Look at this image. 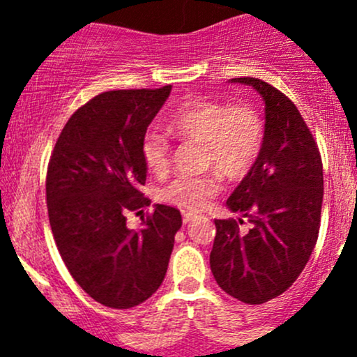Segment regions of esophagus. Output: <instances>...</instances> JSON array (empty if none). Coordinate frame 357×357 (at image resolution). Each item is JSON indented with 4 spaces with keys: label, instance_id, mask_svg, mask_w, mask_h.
Segmentation results:
<instances>
[{
    "label": "esophagus",
    "instance_id": "1",
    "mask_svg": "<svg viewBox=\"0 0 357 357\" xmlns=\"http://www.w3.org/2000/svg\"><path fill=\"white\" fill-rule=\"evenodd\" d=\"M195 219V214H192V212H186V214H183V221L185 222H190Z\"/></svg>",
    "mask_w": 357,
    "mask_h": 357
}]
</instances>
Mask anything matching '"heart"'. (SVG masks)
<instances>
[{"mask_svg":"<svg viewBox=\"0 0 357 357\" xmlns=\"http://www.w3.org/2000/svg\"><path fill=\"white\" fill-rule=\"evenodd\" d=\"M169 131L181 138L204 143L205 160L229 179L243 178L261 153L264 126L250 107H233L208 98H192L178 107L167 121ZM143 160L152 172L165 171L169 142L164 135L149 131L142 143ZM219 192L214 176H181L162 190V200L185 208L202 211Z\"/></svg>","mask_w":357,"mask_h":357,"instance_id":"obj_1","label":"heart"}]
</instances>
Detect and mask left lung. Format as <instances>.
<instances>
[{
    "mask_svg": "<svg viewBox=\"0 0 357 357\" xmlns=\"http://www.w3.org/2000/svg\"><path fill=\"white\" fill-rule=\"evenodd\" d=\"M264 102V142L257 160L233 190L226 207L252 225L239 231L235 219H215L211 269L215 282L245 304H264L298 278L319 231L323 164L297 107L268 82L235 77Z\"/></svg>",
    "mask_w": 357,
    "mask_h": 357,
    "instance_id": "1",
    "label": "left lung"
}]
</instances>
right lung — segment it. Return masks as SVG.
Returning <instances> with one entry per match:
<instances>
[{
	"label": "right lung",
	"mask_w": 357,
	"mask_h": 357,
	"mask_svg": "<svg viewBox=\"0 0 357 357\" xmlns=\"http://www.w3.org/2000/svg\"><path fill=\"white\" fill-rule=\"evenodd\" d=\"M171 89L95 96L68 119L50 158L53 238L77 285L112 309L135 307L155 294L181 228L178 208L160 204L142 229L126 226V212L150 204L139 192L149 171L142 143Z\"/></svg>",
	"instance_id": "add662e5"
}]
</instances>
